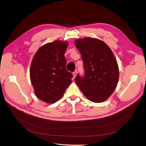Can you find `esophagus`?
I'll return each mask as SVG.
<instances>
[{"instance_id":"obj_1","label":"esophagus","mask_w":146,"mask_h":146,"mask_svg":"<svg viewBox=\"0 0 146 146\" xmlns=\"http://www.w3.org/2000/svg\"><path fill=\"white\" fill-rule=\"evenodd\" d=\"M76 74H77V73L76 72H74L73 73V78H75L76 76Z\"/></svg>"}]
</instances>
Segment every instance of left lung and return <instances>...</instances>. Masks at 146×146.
Instances as JSON below:
<instances>
[{
  "mask_svg": "<svg viewBox=\"0 0 146 146\" xmlns=\"http://www.w3.org/2000/svg\"><path fill=\"white\" fill-rule=\"evenodd\" d=\"M84 62V77L78 74L76 84L92 102H103L112 94L119 80V67L111 50L103 41L85 37L75 40Z\"/></svg>",
  "mask_w": 146,
  "mask_h": 146,
  "instance_id": "1",
  "label": "left lung"
}]
</instances>
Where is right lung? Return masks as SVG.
<instances>
[{"instance_id": "add662e5", "label": "right lung", "mask_w": 146, "mask_h": 146, "mask_svg": "<svg viewBox=\"0 0 146 146\" xmlns=\"http://www.w3.org/2000/svg\"><path fill=\"white\" fill-rule=\"evenodd\" d=\"M67 42L55 40L41 46L31 61L30 76L37 98L54 103L72 83L73 74L66 69Z\"/></svg>"}]
</instances>
